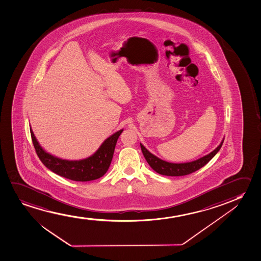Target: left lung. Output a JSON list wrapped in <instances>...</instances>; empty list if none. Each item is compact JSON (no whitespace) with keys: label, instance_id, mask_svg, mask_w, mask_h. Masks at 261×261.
<instances>
[{"label":"left lung","instance_id":"obj_1","mask_svg":"<svg viewBox=\"0 0 261 261\" xmlns=\"http://www.w3.org/2000/svg\"><path fill=\"white\" fill-rule=\"evenodd\" d=\"M223 142L224 140H222L220 145L218 146L214 151L209 153L206 156H202L192 162L180 163V164L164 161L162 159H159L158 156L153 155L152 153L149 152V150L146 149L142 143H140V145H141L143 156L145 158L150 167L155 172L159 174H162V175H166V176H183V175L194 173L197 170H199L201 167L205 166L207 163L209 162L211 159H213L220 150L221 146L223 144Z\"/></svg>","mask_w":261,"mask_h":261}]
</instances>
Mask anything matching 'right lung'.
I'll list each match as a JSON object with an SVG mask.
<instances>
[{"label": "right lung", "mask_w": 261, "mask_h": 261, "mask_svg": "<svg viewBox=\"0 0 261 261\" xmlns=\"http://www.w3.org/2000/svg\"><path fill=\"white\" fill-rule=\"evenodd\" d=\"M32 141L39 159L47 168L58 175L75 181H89L103 176L108 171L119 136L123 132L120 129L105 140L102 145L92 156L81 160H66L46 152L38 142L30 128Z\"/></svg>", "instance_id": "right-lung-1"}]
</instances>
